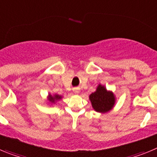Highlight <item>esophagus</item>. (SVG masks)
Returning <instances> with one entry per match:
<instances>
[{
  "mask_svg": "<svg viewBox=\"0 0 157 157\" xmlns=\"http://www.w3.org/2000/svg\"><path fill=\"white\" fill-rule=\"evenodd\" d=\"M73 92H74V94H78L80 92V90L79 88H78V87H76V88H74L73 89Z\"/></svg>",
  "mask_w": 157,
  "mask_h": 157,
  "instance_id": "34e87169",
  "label": "esophagus"
}]
</instances>
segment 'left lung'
Wrapping results in <instances>:
<instances>
[{
  "label": "left lung",
  "mask_w": 157,
  "mask_h": 157,
  "mask_svg": "<svg viewBox=\"0 0 157 157\" xmlns=\"http://www.w3.org/2000/svg\"><path fill=\"white\" fill-rule=\"evenodd\" d=\"M92 108L97 112L105 114L110 112L116 105V98L112 90H108L104 85L99 84L95 92L89 96Z\"/></svg>",
  "instance_id": "obj_1"
}]
</instances>
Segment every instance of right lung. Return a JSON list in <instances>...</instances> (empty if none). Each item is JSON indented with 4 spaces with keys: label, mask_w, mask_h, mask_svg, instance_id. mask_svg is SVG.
Here are the masks:
<instances>
[{
    "label": "right lung",
    "mask_w": 157,
    "mask_h": 157,
    "mask_svg": "<svg viewBox=\"0 0 157 157\" xmlns=\"http://www.w3.org/2000/svg\"><path fill=\"white\" fill-rule=\"evenodd\" d=\"M63 98V96L59 95V94H48V98H47V101H48V104L50 105H53L56 103H57V101H59V100H61Z\"/></svg>",
    "instance_id": "add662e5"
}]
</instances>
